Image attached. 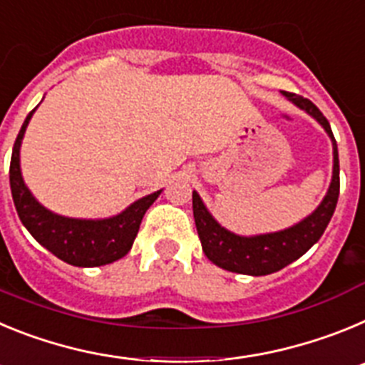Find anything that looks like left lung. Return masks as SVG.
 Masks as SVG:
<instances>
[{
    "mask_svg": "<svg viewBox=\"0 0 365 365\" xmlns=\"http://www.w3.org/2000/svg\"><path fill=\"white\" fill-rule=\"evenodd\" d=\"M283 95L320 122L333 140V180H331L329 192L322 205L309 217H305L294 227L287 228V230L254 235V237H241V235L225 230L212 217L210 212L206 210L201 197L193 192V219H195L202 250L212 263L225 270H230V272L248 274V276H267V274L278 272L283 267L291 265L292 261L302 257L316 241L320 240L329 221L333 217L334 208H336L338 193H340V164H338V148L331 125H329L327 118L324 117V113L316 108L309 98L287 91H283Z\"/></svg>",
    "mask_w": 365,
    "mask_h": 365,
    "instance_id": "left-lung-1",
    "label": "left lung"
}]
</instances>
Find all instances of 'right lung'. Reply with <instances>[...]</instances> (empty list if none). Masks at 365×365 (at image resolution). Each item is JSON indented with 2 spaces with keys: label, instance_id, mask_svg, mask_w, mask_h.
<instances>
[{
  "label": "right lung",
  "instance_id": "obj_1",
  "mask_svg": "<svg viewBox=\"0 0 365 365\" xmlns=\"http://www.w3.org/2000/svg\"><path fill=\"white\" fill-rule=\"evenodd\" d=\"M34 111L36 109L29 113L16 137L14 148H12L11 172H9L12 199H14L19 219L41 247H45L69 265L100 267L120 259L130 252L144 214L153 205L155 199L159 197L160 192L138 199L130 208H125L122 214L115 217L98 219V221L62 217L43 208L32 197L19 170V146H21L25 128Z\"/></svg>",
  "mask_w": 365,
  "mask_h": 365
}]
</instances>
